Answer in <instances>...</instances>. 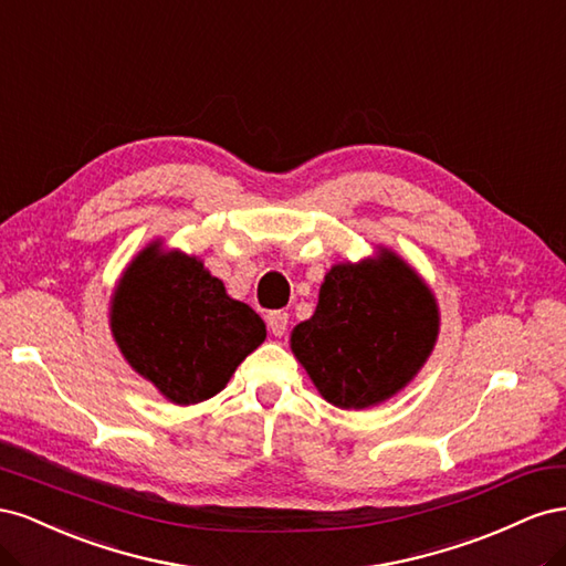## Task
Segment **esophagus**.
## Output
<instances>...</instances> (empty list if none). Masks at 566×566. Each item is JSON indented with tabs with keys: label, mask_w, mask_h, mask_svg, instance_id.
Instances as JSON below:
<instances>
[{
	"label": "esophagus",
	"mask_w": 566,
	"mask_h": 566,
	"mask_svg": "<svg viewBox=\"0 0 566 566\" xmlns=\"http://www.w3.org/2000/svg\"><path fill=\"white\" fill-rule=\"evenodd\" d=\"M266 323H269V328H271L273 335L283 337L285 331H287V314H285V312H271V314L266 316Z\"/></svg>",
	"instance_id": "34e87169"
}]
</instances>
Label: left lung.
<instances>
[{"mask_svg": "<svg viewBox=\"0 0 566 566\" xmlns=\"http://www.w3.org/2000/svg\"><path fill=\"white\" fill-rule=\"evenodd\" d=\"M437 331L430 287L385 252L378 262L333 266L314 316L297 325L290 342L321 397L358 410L413 380Z\"/></svg>", "mask_w": 566, "mask_h": 566, "instance_id": "obj_1", "label": "left lung"}]
</instances>
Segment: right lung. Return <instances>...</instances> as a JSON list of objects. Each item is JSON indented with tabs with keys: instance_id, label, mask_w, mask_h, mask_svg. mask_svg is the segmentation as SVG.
Masks as SVG:
<instances>
[{
	"instance_id": "right-lung-1",
	"label": "right lung",
	"mask_w": 566,
	"mask_h": 566,
	"mask_svg": "<svg viewBox=\"0 0 566 566\" xmlns=\"http://www.w3.org/2000/svg\"><path fill=\"white\" fill-rule=\"evenodd\" d=\"M113 335L136 373L169 401L198 403L227 387L266 325L224 283L179 252L144 250L113 300Z\"/></svg>"
}]
</instances>
